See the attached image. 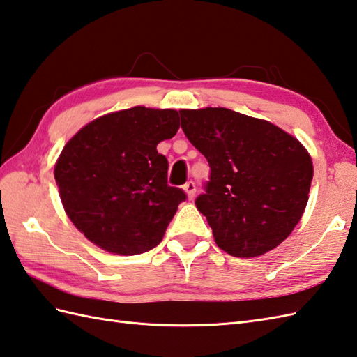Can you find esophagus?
<instances>
[{"label":"esophagus","mask_w":357,"mask_h":357,"mask_svg":"<svg viewBox=\"0 0 357 357\" xmlns=\"http://www.w3.org/2000/svg\"><path fill=\"white\" fill-rule=\"evenodd\" d=\"M184 192L187 193L188 199H192L195 196V193H196V184H195L193 181L185 182V184H184Z\"/></svg>","instance_id":"34e87169"}]
</instances>
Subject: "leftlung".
<instances>
[{
  "mask_svg": "<svg viewBox=\"0 0 357 357\" xmlns=\"http://www.w3.org/2000/svg\"><path fill=\"white\" fill-rule=\"evenodd\" d=\"M179 114L185 137L210 164V181L195 204L218 246L243 259L277 248L307 205L309 152L275 124L227 107Z\"/></svg>",
  "mask_w": 357,
  "mask_h": 357,
  "instance_id": "obj_1",
  "label": "left lung"
}]
</instances>
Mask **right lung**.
<instances>
[{
	"label": "right lung",
	"instance_id": "obj_1",
	"mask_svg": "<svg viewBox=\"0 0 357 357\" xmlns=\"http://www.w3.org/2000/svg\"><path fill=\"white\" fill-rule=\"evenodd\" d=\"M175 109L135 106L88 123L56 162L54 179L76 228L102 250L135 255L158 245L184 190L167 184L156 146L176 135Z\"/></svg>",
	"mask_w": 357,
	"mask_h": 357
}]
</instances>
